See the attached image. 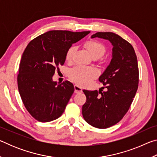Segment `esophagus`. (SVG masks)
I'll return each mask as SVG.
<instances>
[{"instance_id":"obj_1","label":"esophagus","mask_w":157,"mask_h":157,"mask_svg":"<svg viewBox=\"0 0 157 157\" xmlns=\"http://www.w3.org/2000/svg\"><path fill=\"white\" fill-rule=\"evenodd\" d=\"M74 89H75V94H79V93H82V89L81 87L78 86V85H75V86H74Z\"/></svg>"}]
</instances>
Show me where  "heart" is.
<instances>
[{"mask_svg": "<svg viewBox=\"0 0 157 157\" xmlns=\"http://www.w3.org/2000/svg\"><path fill=\"white\" fill-rule=\"evenodd\" d=\"M84 46L88 50L92 57H97L99 58L102 57L105 52V47L104 45L98 41L91 40L87 41L85 43ZM75 50L76 47L75 46L69 48L66 55V60H72ZM98 74V71L94 68L78 66L71 69L69 71L68 75L71 80L75 82L76 84L80 86H86L93 79L96 78Z\"/></svg>", "mask_w": 157, "mask_h": 157, "instance_id": "1", "label": "heart"}]
</instances>
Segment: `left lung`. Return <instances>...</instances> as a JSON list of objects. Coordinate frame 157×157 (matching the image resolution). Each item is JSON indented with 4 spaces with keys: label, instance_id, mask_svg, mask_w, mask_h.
Masks as SVG:
<instances>
[{
    "label": "left lung",
    "instance_id": "obj_1",
    "mask_svg": "<svg viewBox=\"0 0 157 157\" xmlns=\"http://www.w3.org/2000/svg\"><path fill=\"white\" fill-rule=\"evenodd\" d=\"M95 37L109 41L113 46L112 59L99 78L107 91L83 90L86 101L82 111L86 123L105 129L118 123L128 111L139 86V67L134 48L121 36L100 32L91 36Z\"/></svg>",
    "mask_w": 157,
    "mask_h": 157
}]
</instances>
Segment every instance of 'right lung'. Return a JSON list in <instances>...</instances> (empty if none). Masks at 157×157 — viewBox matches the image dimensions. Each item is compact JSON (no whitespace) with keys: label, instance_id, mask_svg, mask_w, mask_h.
<instances>
[{"label":"right lung","instance_id":"right-lung-1","mask_svg":"<svg viewBox=\"0 0 157 157\" xmlns=\"http://www.w3.org/2000/svg\"><path fill=\"white\" fill-rule=\"evenodd\" d=\"M89 31L51 30L32 40L23 53L17 78L18 91L30 115L39 122L56 120L74 92L69 81L52 80L55 69L63 65L67 50Z\"/></svg>","mask_w":157,"mask_h":157}]
</instances>
